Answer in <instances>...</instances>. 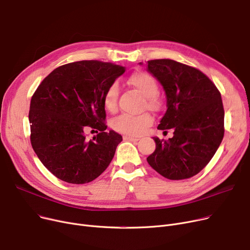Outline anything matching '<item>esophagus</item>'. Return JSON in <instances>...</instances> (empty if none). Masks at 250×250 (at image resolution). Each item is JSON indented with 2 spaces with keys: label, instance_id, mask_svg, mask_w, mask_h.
I'll return each mask as SVG.
<instances>
[{
  "label": "esophagus",
  "instance_id": "obj_1",
  "mask_svg": "<svg viewBox=\"0 0 250 250\" xmlns=\"http://www.w3.org/2000/svg\"><path fill=\"white\" fill-rule=\"evenodd\" d=\"M125 141H130V142H138L139 138H135V137H130V136H125L124 137Z\"/></svg>",
  "mask_w": 250,
  "mask_h": 250
}]
</instances>
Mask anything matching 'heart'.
<instances>
[{
  "instance_id": "b5f03b06",
  "label": "heart",
  "mask_w": 250,
  "mask_h": 250,
  "mask_svg": "<svg viewBox=\"0 0 250 250\" xmlns=\"http://www.w3.org/2000/svg\"><path fill=\"white\" fill-rule=\"evenodd\" d=\"M127 84L137 89L146 97L145 107L151 110H158L160 108V102L157 95L159 93V84L154 76L144 71H139L131 74L127 80ZM120 88L116 82H112L106 87L104 92L103 102L104 107L108 111H114L118 106V97ZM152 124V116L144 113L141 115L132 116L128 114H122L112 121V127L120 132L130 136L142 134L146 126Z\"/></svg>"
}]
</instances>
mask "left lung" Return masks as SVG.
Listing matches in <instances>:
<instances>
[{
  "instance_id": "left-lung-1",
  "label": "left lung",
  "mask_w": 250,
  "mask_h": 250,
  "mask_svg": "<svg viewBox=\"0 0 250 250\" xmlns=\"http://www.w3.org/2000/svg\"><path fill=\"white\" fill-rule=\"evenodd\" d=\"M146 70L163 85L167 111L159 129H174L169 141L154 138L147 163L170 180L189 179L201 172L224 136V108L218 88L202 71L171 59L149 60Z\"/></svg>"
}]
</instances>
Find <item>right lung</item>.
<instances>
[{
    "label": "right lung",
    "mask_w": 250,
    "mask_h": 250,
    "mask_svg": "<svg viewBox=\"0 0 250 250\" xmlns=\"http://www.w3.org/2000/svg\"><path fill=\"white\" fill-rule=\"evenodd\" d=\"M110 62L82 60L54 69L37 87L30 104V141L45 167L70 184H86L110 164L123 137L105 131L104 92L124 74ZM93 128L90 141L84 131Z\"/></svg>",
    "instance_id": "add662e5"
}]
</instances>
